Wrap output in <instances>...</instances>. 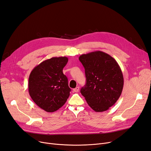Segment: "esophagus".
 <instances>
[{
	"mask_svg": "<svg viewBox=\"0 0 151 151\" xmlns=\"http://www.w3.org/2000/svg\"><path fill=\"white\" fill-rule=\"evenodd\" d=\"M79 87H76L75 89H73V91H74V92H77L78 91H79Z\"/></svg>",
	"mask_w": 151,
	"mask_h": 151,
	"instance_id": "esophagus-1",
	"label": "esophagus"
}]
</instances>
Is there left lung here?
Returning <instances> with one entry per match:
<instances>
[{
	"label": "left lung",
	"instance_id": "8db88e82",
	"mask_svg": "<svg viewBox=\"0 0 151 151\" xmlns=\"http://www.w3.org/2000/svg\"><path fill=\"white\" fill-rule=\"evenodd\" d=\"M85 69L86 84L81 92L96 112L106 111L121 96L124 77L120 66L112 57L102 51L82 54L79 58Z\"/></svg>",
	"mask_w": 151,
	"mask_h": 151
}]
</instances>
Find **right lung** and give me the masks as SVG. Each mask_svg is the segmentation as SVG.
I'll use <instances>...</instances> for the list:
<instances>
[{"label": "right lung", "mask_w": 151, "mask_h": 151, "mask_svg": "<svg viewBox=\"0 0 151 151\" xmlns=\"http://www.w3.org/2000/svg\"><path fill=\"white\" fill-rule=\"evenodd\" d=\"M68 62L67 57L52 58L35 66L29 78V93L33 101L47 112H53L63 106L71 89L63 68Z\"/></svg>", "instance_id": "1"}]
</instances>
